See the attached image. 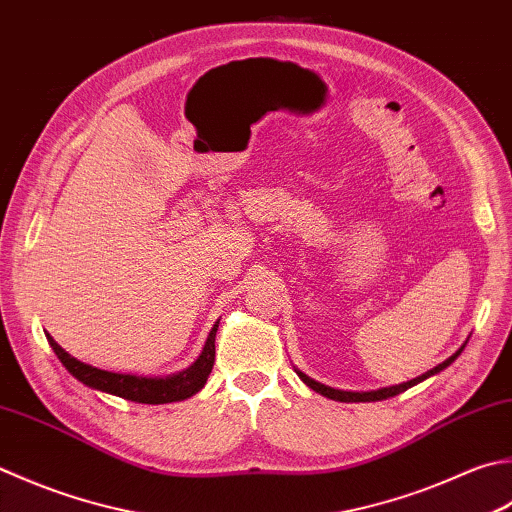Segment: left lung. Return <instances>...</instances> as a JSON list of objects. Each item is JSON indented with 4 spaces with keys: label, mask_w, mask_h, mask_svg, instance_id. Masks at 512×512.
<instances>
[{
    "label": "left lung",
    "mask_w": 512,
    "mask_h": 512,
    "mask_svg": "<svg viewBox=\"0 0 512 512\" xmlns=\"http://www.w3.org/2000/svg\"><path fill=\"white\" fill-rule=\"evenodd\" d=\"M462 350H464V346L459 348L455 355H450V357L446 359V362L435 366L433 370H428V373H424L422 377L410 379V382H404V384H399V386H386V388H379V390H362V393H357V390L330 388V386H326V384H322V382H315L313 377H308L306 373H302V370H297V368H295V373L299 375V379H302V382H304L308 388H313L315 393L324 395V397H328V399H335V402H346V404H350V402H382V399H388V397H395V395H399V393H404V390H406L408 386H413V384H417V382H422V379L439 373V370H444L446 366H450V364L455 362V359L459 357V353H462Z\"/></svg>",
    "instance_id": "8db88e82"
}]
</instances>
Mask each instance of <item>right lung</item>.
<instances>
[{"mask_svg": "<svg viewBox=\"0 0 512 512\" xmlns=\"http://www.w3.org/2000/svg\"><path fill=\"white\" fill-rule=\"evenodd\" d=\"M217 324L210 328V335L195 362L186 370H182V373H173L166 377H144V375L113 373V370L95 368L86 362H79L77 357L66 353V350L50 335L46 337L50 346H53L55 355L59 357V362H62L68 373L84 386L93 390H102V393H108V395H117L137 404H170V402H184V399L193 397L204 388L210 370H213V364H215Z\"/></svg>", "mask_w": 512, "mask_h": 512, "instance_id": "add662e5", "label": "right lung"}]
</instances>
